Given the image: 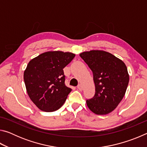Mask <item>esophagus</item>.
I'll use <instances>...</instances> for the list:
<instances>
[{
    "label": "esophagus",
    "instance_id": "34e87169",
    "mask_svg": "<svg viewBox=\"0 0 147 147\" xmlns=\"http://www.w3.org/2000/svg\"><path fill=\"white\" fill-rule=\"evenodd\" d=\"M77 88H78L80 91H82L83 89V86L81 85V84H79V85L77 86Z\"/></svg>",
    "mask_w": 147,
    "mask_h": 147
}]
</instances>
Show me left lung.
<instances>
[{
	"instance_id": "obj_1",
	"label": "left lung",
	"mask_w": 147,
	"mask_h": 147,
	"mask_svg": "<svg viewBox=\"0 0 147 147\" xmlns=\"http://www.w3.org/2000/svg\"><path fill=\"white\" fill-rule=\"evenodd\" d=\"M80 56L93 72L95 94L86 100L89 109L96 115H106L115 109L125 94L129 74L125 63L108 52L92 50Z\"/></svg>"
}]
</instances>
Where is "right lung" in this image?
<instances>
[{"label":"right lung","instance_id":"obj_1","mask_svg":"<svg viewBox=\"0 0 147 147\" xmlns=\"http://www.w3.org/2000/svg\"><path fill=\"white\" fill-rule=\"evenodd\" d=\"M74 56L69 52L48 51L29 61L24 81L28 95L39 109L52 112L63 105L71 89L65 85L63 69Z\"/></svg>","mask_w":147,"mask_h":147}]
</instances>
